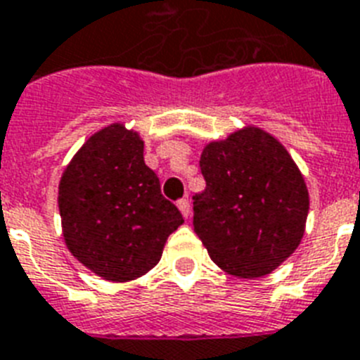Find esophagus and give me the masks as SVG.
<instances>
[{
    "instance_id": "esophagus-1",
    "label": "esophagus",
    "mask_w": 360,
    "mask_h": 360,
    "mask_svg": "<svg viewBox=\"0 0 360 360\" xmlns=\"http://www.w3.org/2000/svg\"><path fill=\"white\" fill-rule=\"evenodd\" d=\"M176 206H178V210H180V213H182L186 219L191 215V206H189V200H187V198H180V200L176 202Z\"/></svg>"
}]
</instances>
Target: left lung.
Wrapping results in <instances>:
<instances>
[{
    "instance_id": "8db88e82",
    "label": "left lung",
    "mask_w": 360,
    "mask_h": 360,
    "mask_svg": "<svg viewBox=\"0 0 360 360\" xmlns=\"http://www.w3.org/2000/svg\"><path fill=\"white\" fill-rule=\"evenodd\" d=\"M200 171L206 189L193 197V228L213 263L248 280L278 269L298 248L309 212L287 148L250 127L206 145Z\"/></svg>"
}]
</instances>
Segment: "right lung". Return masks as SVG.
Segmentation results:
<instances>
[{
    "label": "right lung",
    "instance_id": "add662e5",
    "mask_svg": "<svg viewBox=\"0 0 360 360\" xmlns=\"http://www.w3.org/2000/svg\"><path fill=\"white\" fill-rule=\"evenodd\" d=\"M58 210L68 248L108 281H130L158 265L184 222L145 165L138 132L114 123L95 132L66 167Z\"/></svg>",
    "mask_w": 360,
    "mask_h": 360
}]
</instances>
